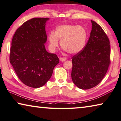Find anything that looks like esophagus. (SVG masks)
I'll list each match as a JSON object with an SVG mask.
<instances>
[{"mask_svg": "<svg viewBox=\"0 0 121 121\" xmlns=\"http://www.w3.org/2000/svg\"><path fill=\"white\" fill-rule=\"evenodd\" d=\"M67 60L66 58L65 57H60V60L61 61V62H64Z\"/></svg>", "mask_w": 121, "mask_h": 121, "instance_id": "1", "label": "esophagus"}]
</instances>
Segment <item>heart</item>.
<instances>
[{
  "mask_svg": "<svg viewBox=\"0 0 121 121\" xmlns=\"http://www.w3.org/2000/svg\"><path fill=\"white\" fill-rule=\"evenodd\" d=\"M87 32L85 28L76 25H61L56 27L54 32L48 36L49 47L53 50L59 46V39L61 47L68 53L76 54L82 51L85 46Z\"/></svg>",
  "mask_w": 121,
  "mask_h": 121,
  "instance_id": "heart-1",
  "label": "heart"
}]
</instances>
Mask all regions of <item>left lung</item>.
Listing matches in <instances>:
<instances>
[{"mask_svg": "<svg viewBox=\"0 0 121 121\" xmlns=\"http://www.w3.org/2000/svg\"><path fill=\"white\" fill-rule=\"evenodd\" d=\"M92 30L86 46L72 57L71 77L79 89L95 87L105 76L110 64L109 38L95 21H91Z\"/></svg>", "mask_w": 121, "mask_h": 121, "instance_id": "8db88e82", "label": "left lung"}]
</instances>
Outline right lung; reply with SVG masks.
Instances as JSON below:
<instances>
[{"mask_svg":"<svg viewBox=\"0 0 121 121\" xmlns=\"http://www.w3.org/2000/svg\"><path fill=\"white\" fill-rule=\"evenodd\" d=\"M48 18H34L18 28L12 39L10 62L23 84L34 88L44 85L51 78L59 59L48 53L46 23Z\"/></svg>","mask_w":121,"mask_h":121,"instance_id":"add662e5","label":"right lung"}]
</instances>
